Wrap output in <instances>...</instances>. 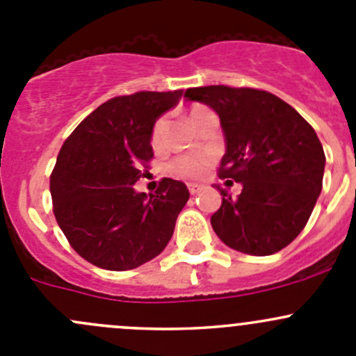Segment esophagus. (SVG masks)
Returning <instances> with one entry per match:
<instances>
[{"label": "esophagus", "mask_w": 356, "mask_h": 356, "mask_svg": "<svg viewBox=\"0 0 356 356\" xmlns=\"http://www.w3.org/2000/svg\"><path fill=\"white\" fill-rule=\"evenodd\" d=\"M188 189H189V193H191V195H198L201 189H203V186L191 182V184H188Z\"/></svg>", "instance_id": "1"}]
</instances>
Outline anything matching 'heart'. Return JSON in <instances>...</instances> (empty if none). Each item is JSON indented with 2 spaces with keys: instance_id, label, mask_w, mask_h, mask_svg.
Segmentation results:
<instances>
[{
  "instance_id": "obj_1",
  "label": "heart",
  "mask_w": 356,
  "mask_h": 356,
  "mask_svg": "<svg viewBox=\"0 0 356 356\" xmlns=\"http://www.w3.org/2000/svg\"><path fill=\"white\" fill-rule=\"evenodd\" d=\"M188 113H189V118H191L193 124H196V122H198L203 115L210 113V110H208L207 106L196 105V106H191ZM165 125H167L165 117H160L155 124H153L152 146L155 149L161 148V145H163ZM208 163H210V156L208 155H203V153H188V155H181V156L174 158V160L168 163L167 170H168V174L174 175V177H181V179H188V181H193V179H198L200 175L203 174L204 167H207Z\"/></svg>"
}]
</instances>
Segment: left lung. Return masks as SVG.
Returning a JSON list of instances; mask_svg holds the SVG:
<instances>
[{"instance_id":"1","label":"left lung","mask_w":356,"mask_h":356,"mask_svg":"<svg viewBox=\"0 0 356 356\" xmlns=\"http://www.w3.org/2000/svg\"><path fill=\"white\" fill-rule=\"evenodd\" d=\"M184 98L217 111L225 138L218 174L243 186L238 198L217 188L215 234L246 254L281 251L303 231L322 191L325 155L314 127L260 89L204 86L188 89Z\"/></svg>"}]
</instances>
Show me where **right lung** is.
<instances>
[{"mask_svg": "<svg viewBox=\"0 0 356 356\" xmlns=\"http://www.w3.org/2000/svg\"><path fill=\"white\" fill-rule=\"evenodd\" d=\"M182 91L117 96L75 127L49 179L53 211L70 246L89 264L131 270L158 257L189 200L184 182L161 179L138 193L141 165L153 158L152 129Z\"/></svg>", "mask_w": 356, "mask_h": 356, "instance_id": "right-lung-1", "label": "right lung"}]
</instances>
